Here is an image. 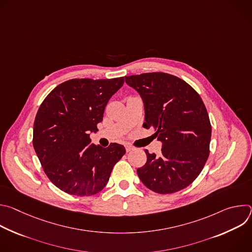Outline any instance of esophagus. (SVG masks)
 <instances>
[{
	"instance_id": "esophagus-1",
	"label": "esophagus",
	"mask_w": 252,
	"mask_h": 252,
	"mask_svg": "<svg viewBox=\"0 0 252 252\" xmlns=\"http://www.w3.org/2000/svg\"><path fill=\"white\" fill-rule=\"evenodd\" d=\"M134 150V148L132 147V146H130V145H126V151L128 153V152H131V151H133Z\"/></svg>"
}]
</instances>
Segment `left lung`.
<instances>
[{
  "label": "left lung",
  "mask_w": 252,
  "mask_h": 252,
  "mask_svg": "<svg viewBox=\"0 0 252 252\" xmlns=\"http://www.w3.org/2000/svg\"><path fill=\"white\" fill-rule=\"evenodd\" d=\"M145 103L146 123L162 142L160 157L147 154L137 168L142 184L151 190L169 194L193 183L209 156L211 125L206 107L196 91L184 80L165 73L126 77Z\"/></svg>",
  "instance_id": "obj_1"
}]
</instances>
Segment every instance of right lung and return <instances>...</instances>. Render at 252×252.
<instances>
[{"mask_svg": "<svg viewBox=\"0 0 252 252\" xmlns=\"http://www.w3.org/2000/svg\"><path fill=\"white\" fill-rule=\"evenodd\" d=\"M125 83L124 77L73 79L56 87L41 103L33 123L32 146L50 181L77 196L99 192L115 164L126 154L124 146L101 148L91 143L105 105Z\"/></svg>", "mask_w": 252, "mask_h": 252, "instance_id": "1", "label": "right lung"}]
</instances>
